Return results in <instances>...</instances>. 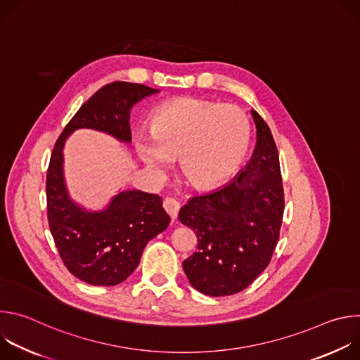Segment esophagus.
Returning a JSON list of instances; mask_svg holds the SVG:
<instances>
[{"instance_id": "esophagus-1", "label": "esophagus", "mask_w": 360, "mask_h": 360, "mask_svg": "<svg viewBox=\"0 0 360 360\" xmlns=\"http://www.w3.org/2000/svg\"><path fill=\"white\" fill-rule=\"evenodd\" d=\"M164 208H165V211L169 214V217H171L172 219H176L181 205H179V202H178L176 199H174V198H167V199L164 200Z\"/></svg>"}]
</instances>
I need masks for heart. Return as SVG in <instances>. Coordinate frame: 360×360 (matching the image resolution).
Masks as SVG:
<instances>
[{
  "label": "heart",
  "mask_w": 360,
  "mask_h": 360,
  "mask_svg": "<svg viewBox=\"0 0 360 360\" xmlns=\"http://www.w3.org/2000/svg\"><path fill=\"white\" fill-rule=\"evenodd\" d=\"M149 132H136L135 149L152 171L179 158L184 178L195 188L224 184L242 165L250 142V124L236 105L184 96L158 107Z\"/></svg>",
  "instance_id": "1"
}]
</instances>
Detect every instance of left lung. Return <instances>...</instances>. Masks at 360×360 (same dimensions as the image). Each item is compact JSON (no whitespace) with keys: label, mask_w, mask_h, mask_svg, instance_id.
Instances as JSON below:
<instances>
[{"label":"left lung","mask_w":360,"mask_h":360,"mask_svg":"<svg viewBox=\"0 0 360 360\" xmlns=\"http://www.w3.org/2000/svg\"><path fill=\"white\" fill-rule=\"evenodd\" d=\"M256 146L246 167L225 186L193 196L179 221L193 229L196 252L182 268L203 295L228 296L248 288L269 265L285 210L279 153L262 117L252 111Z\"/></svg>","instance_id":"obj_1"}]
</instances>
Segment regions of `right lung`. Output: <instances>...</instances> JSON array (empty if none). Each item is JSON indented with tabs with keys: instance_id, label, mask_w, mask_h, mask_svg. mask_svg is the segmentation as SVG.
<instances>
[{
	"instance_id": "right-lung-1",
	"label": "right lung",
	"mask_w": 360,
	"mask_h": 360,
	"mask_svg": "<svg viewBox=\"0 0 360 360\" xmlns=\"http://www.w3.org/2000/svg\"><path fill=\"white\" fill-rule=\"evenodd\" d=\"M157 92L124 81L102 86L67 124L51 153L46 171L49 231L67 269L89 285L114 286L124 282L136 269L146 243L168 228L171 218L160 195L136 189L120 192L102 211L79 207L70 198L64 181L65 141L75 129L89 128L131 142V108Z\"/></svg>"
}]
</instances>
